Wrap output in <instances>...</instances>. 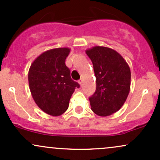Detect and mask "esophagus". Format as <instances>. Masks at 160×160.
I'll list each match as a JSON object with an SVG mask.
<instances>
[{
  "label": "esophagus",
  "instance_id": "esophagus-1",
  "mask_svg": "<svg viewBox=\"0 0 160 160\" xmlns=\"http://www.w3.org/2000/svg\"><path fill=\"white\" fill-rule=\"evenodd\" d=\"M78 82H79V84H80V86H82V79H80V80H79Z\"/></svg>",
  "mask_w": 160,
  "mask_h": 160
}]
</instances>
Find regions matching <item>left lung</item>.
I'll return each instance as SVG.
<instances>
[{"instance_id":"obj_1","label":"left lung","mask_w":160,"mask_h":160,"mask_svg":"<svg viewBox=\"0 0 160 160\" xmlns=\"http://www.w3.org/2000/svg\"><path fill=\"white\" fill-rule=\"evenodd\" d=\"M93 65L96 90L89 98L95 114L107 117L122 107L130 91L131 71L120 53L105 47L86 50Z\"/></svg>"}]
</instances>
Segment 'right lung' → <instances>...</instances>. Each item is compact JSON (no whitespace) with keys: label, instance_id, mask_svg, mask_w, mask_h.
<instances>
[{"label":"right lung","instance_id":"1","mask_svg":"<svg viewBox=\"0 0 160 160\" xmlns=\"http://www.w3.org/2000/svg\"><path fill=\"white\" fill-rule=\"evenodd\" d=\"M68 47L49 49L32 62L28 71L31 93L37 105L47 114L58 117L67 111L78 82L71 78L65 59Z\"/></svg>","mask_w":160,"mask_h":160}]
</instances>
